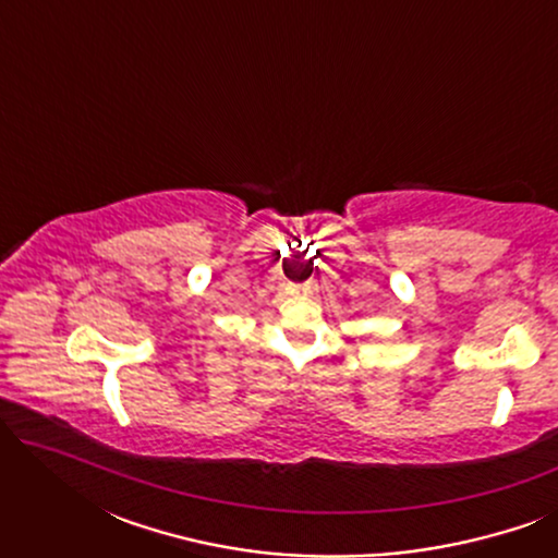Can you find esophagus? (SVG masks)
<instances>
[{"mask_svg": "<svg viewBox=\"0 0 558 558\" xmlns=\"http://www.w3.org/2000/svg\"><path fill=\"white\" fill-rule=\"evenodd\" d=\"M292 292L300 296H312V292H315V284H312V281H304V284H296Z\"/></svg>", "mask_w": 558, "mask_h": 558, "instance_id": "obj_1", "label": "esophagus"}]
</instances>
